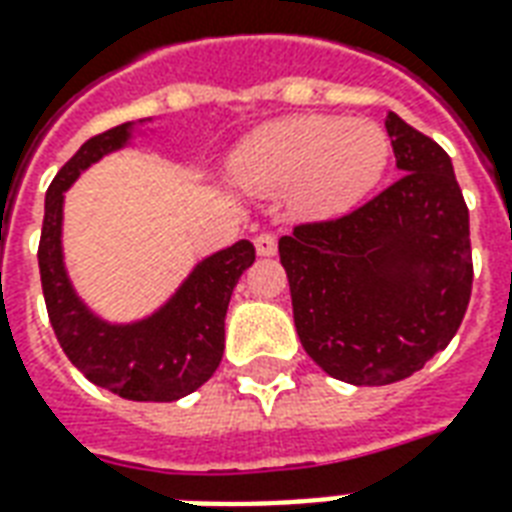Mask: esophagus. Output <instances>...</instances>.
<instances>
[{
  "instance_id": "34e87169",
  "label": "esophagus",
  "mask_w": 512,
  "mask_h": 512,
  "mask_svg": "<svg viewBox=\"0 0 512 512\" xmlns=\"http://www.w3.org/2000/svg\"><path fill=\"white\" fill-rule=\"evenodd\" d=\"M255 252L260 257H274L276 255V236L271 233H260L255 238Z\"/></svg>"
}]
</instances>
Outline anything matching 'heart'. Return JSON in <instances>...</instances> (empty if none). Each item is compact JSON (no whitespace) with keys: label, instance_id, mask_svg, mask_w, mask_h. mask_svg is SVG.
<instances>
[{"label":"heart","instance_id":"heart-1","mask_svg":"<svg viewBox=\"0 0 512 512\" xmlns=\"http://www.w3.org/2000/svg\"><path fill=\"white\" fill-rule=\"evenodd\" d=\"M391 140L380 124L336 116H285L249 132L230 157L236 184L257 192L290 189L301 217H339L382 179Z\"/></svg>","mask_w":512,"mask_h":512}]
</instances>
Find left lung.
Masks as SVG:
<instances>
[{
  "label": "left lung",
  "instance_id": "1",
  "mask_svg": "<svg viewBox=\"0 0 512 512\" xmlns=\"http://www.w3.org/2000/svg\"><path fill=\"white\" fill-rule=\"evenodd\" d=\"M399 179L279 238L306 355L350 385L407 380L456 336L472 293L469 211L445 149L388 111Z\"/></svg>",
  "mask_w": 512,
  "mask_h": 512
}]
</instances>
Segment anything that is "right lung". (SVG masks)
I'll return each instance as SVG.
<instances>
[{"mask_svg": "<svg viewBox=\"0 0 512 512\" xmlns=\"http://www.w3.org/2000/svg\"><path fill=\"white\" fill-rule=\"evenodd\" d=\"M157 135L154 119L119 124L86 140L45 192L37 263L54 333L73 366L94 385L130 401H179L217 372L225 352V314L233 287L255 263L252 241H236L198 260L154 312L108 320L83 301L64 263V195L83 170L135 140Z\"/></svg>", "mask_w": 512, "mask_h": 512, "instance_id": "right-lung-1", "label": "right lung"}]
</instances>
